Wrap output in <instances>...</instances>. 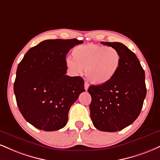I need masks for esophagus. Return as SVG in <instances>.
<instances>
[{"label":"esophagus","instance_id":"obj_1","mask_svg":"<svg viewBox=\"0 0 160 160\" xmlns=\"http://www.w3.org/2000/svg\"><path fill=\"white\" fill-rule=\"evenodd\" d=\"M84 88H85L86 91H87L88 88V83L87 82H85V83H84Z\"/></svg>","mask_w":160,"mask_h":160}]
</instances>
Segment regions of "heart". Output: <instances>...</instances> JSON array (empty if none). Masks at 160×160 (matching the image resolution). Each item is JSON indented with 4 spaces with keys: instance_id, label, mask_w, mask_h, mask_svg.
<instances>
[{
    "instance_id": "obj_1",
    "label": "heart",
    "mask_w": 160,
    "mask_h": 160,
    "mask_svg": "<svg viewBox=\"0 0 160 160\" xmlns=\"http://www.w3.org/2000/svg\"><path fill=\"white\" fill-rule=\"evenodd\" d=\"M73 59L68 58L67 65L74 74H81L85 68L88 81L95 86L110 82L122 64V56L114 48L96 44L79 45L72 51Z\"/></svg>"
}]
</instances>
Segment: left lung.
<instances>
[{"mask_svg": "<svg viewBox=\"0 0 160 160\" xmlns=\"http://www.w3.org/2000/svg\"><path fill=\"white\" fill-rule=\"evenodd\" d=\"M101 43L118 51L122 64L110 82L88 87L90 116L98 130L116 132L131 124L140 114L147 93L145 71L135 53L122 43Z\"/></svg>", "mask_w": 160, "mask_h": 160, "instance_id": "1", "label": "left lung"}]
</instances>
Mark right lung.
Segmentation results:
<instances>
[{"mask_svg": "<svg viewBox=\"0 0 160 160\" xmlns=\"http://www.w3.org/2000/svg\"><path fill=\"white\" fill-rule=\"evenodd\" d=\"M73 39H49L27 52L18 65L14 82L17 105L27 122L39 130L64 128L68 112L84 89L81 77L66 75L65 57L82 44Z\"/></svg>", "mask_w": 160, "mask_h": 160, "instance_id": "add662e5", "label": "right lung"}]
</instances>
